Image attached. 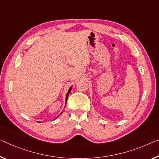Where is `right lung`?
Wrapping results in <instances>:
<instances>
[{"label":"right lung","mask_w":159,"mask_h":159,"mask_svg":"<svg viewBox=\"0 0 159 159\" xmlns=\"http://www.w3.org/2000/svg\"><path fill=\"white\" fill-rule=\"evenodd\" d=\"M71 90H72V87L70 88L69 89V90H68V92L67 93V94H66V102L67 101V98H68V95H69V94L70 93V92H71ZM63 111H62V113Z\"/></svg>","instance_id":"obj_1"}]
</instances>
